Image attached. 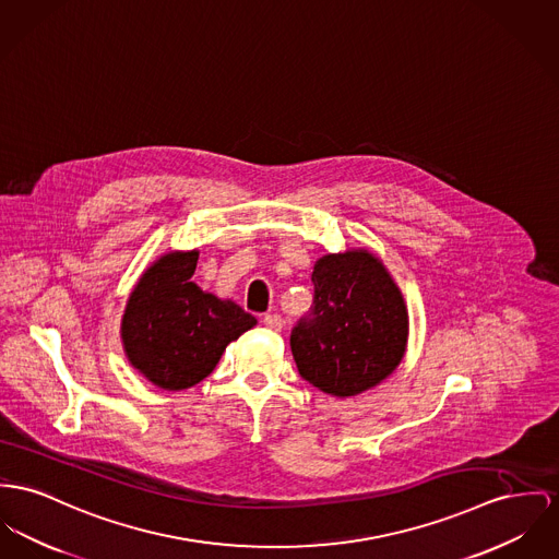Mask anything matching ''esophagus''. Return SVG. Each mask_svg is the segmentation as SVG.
I'll return each instance as SVG.
<instances>
[{
    "instance_id": "obj_1",
    "label": "esophagus",
    "mask_w": 559,
    "mask_h": 559,
    "mask_svg": "<svg viewBox=\"0 0 559 559\" xmlns=\"http://www.w3.org/2000/svg\"><path fill=\"white\" fill-rule=\"evenodd\" d=\"M262 324H264L269 331H273V333H280V331L284 329V320H282L280 313H266V316L262 318Z\"/></svg>"
}]
</instances>
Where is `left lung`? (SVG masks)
Segmentation results:
<instances>
[{"label": "left lung", "mask_w": 559, "mask_h": 559, "mask_svg": "<svg viewBox=\"0 0 559 559\" xmlns=\"http://www.w3.org/2000/svg\"><path fill=\"white\" fill-rule=\"evenodd\" d=\"M313 311L290 347L298 372L335 399L362 394L401 365L409 311L390 271L367 248L318 259L311 273Z\"/></svg>", "instance_id": "left-lung-1"}]
</instances>
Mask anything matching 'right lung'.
<instances>
[{
  "label": "right lung",
  "mask_w": 559,
  "mask_h": 559,
  "mask_svg": "<svg viewBox=\"0 0 559 559\" xmlns=\"http://www.w3.org/2000/svg\"><path fill=\"white\" fill-rule=\"evenodd\" d=\"M199 250H171L150 264L127 298L120 338L127 360L156 388L180 392L216 369L226 345L257 326L235 300L201 290Z\"/></svg>",
  "instance_id": "add662e5"
}]
</instances>
